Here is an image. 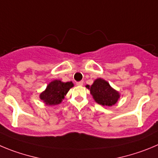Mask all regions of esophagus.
Returning <instances> with one entry per match:
<instances>
[{"label":"esophagus","instance_id":"34e87169","mask_svg":"<svg viewBox=\"0 0 158 158\" xmlns=\"http://www.w3.org/2000/svg\"><path fill=\"white\" fill-rule=\"evenodd\" d=\"M83 84H84L83 81H81L77 82V85H79V86H81V85H83Z\"/></svg>","mask_w":158,"mask_h":158}]
</instances>
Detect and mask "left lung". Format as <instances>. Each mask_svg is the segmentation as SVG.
<instances>
[{
	"label": "left lung",
	"mask_w": 158,
	"mask_h": 158,
	"mask_svg": "<svg viewBox=\"0 0 158 158\" xmlns=\"http://www.w3.org/2000/svg\"><path fill=\"white\" fill-rule=\"evenodd\" d=\"M86 88L90 90L95 102L102 106H110L114 105L120 98L119 92L102 78L96 79L91 86L87 85Z\"/></svg>",
	"instance_id": "obj_1"
}]
</instances>
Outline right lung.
Segmentation results:
<instances>
[{"label": "right lung", "instance_id": "right-lung-1", "mask_svg": "<svg viewBox=\"0 0 158 158\" xmlns=\"http://www.w3.org/2000/svg\"><path fill=\"white\" fill-rule=\"evenodd\" d=\"M73 87L70 82H63L59 80H55L48 85L44 92L40 94V99L48 106L58 105L61 103L68 91Z\"/></svg>", "mask_w": 158, "mask_h": 158}]
</instances>
